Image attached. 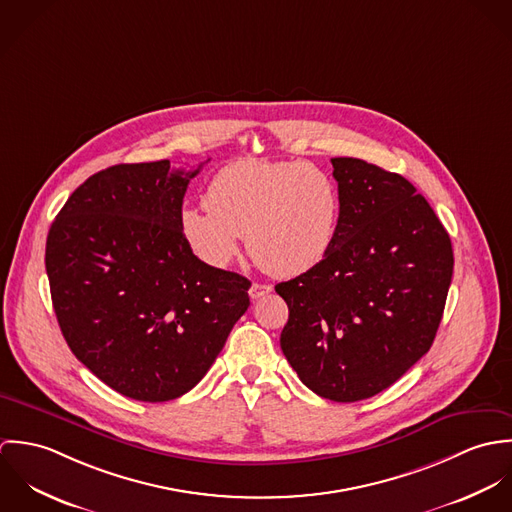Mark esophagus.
I'll return each mask as SVG.
<instances>
[{
    "instance_id": "esophagus-1",
    "label": "esophagus",
    "mask_w": 512,
    "mask_h": 512,
    "mask_svg": "<svg viewBox=\"0 0 512 512\" xmlns=\"http://www.w3.org/2000/svg\"><path fill=\"white\" fill-rule=\"evenodd\" d=\"M272 292V286L270 284H252L250 286V297L252 299H258V297H262V295H266V293Z\"/></svg>"
}]
</instances>
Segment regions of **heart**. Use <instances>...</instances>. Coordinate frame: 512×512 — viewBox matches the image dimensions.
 Masks as SVG:
<instances>
[{"mask_svg":"<svg viewBox=\"0 0 512 512\" xmlns=\"http://www.w3.org/2000/svg\"><path fill=\"white\" fill-rule=\"evenodd\" d=\"M205 207H189L181 215V230L201 260L226 266L246 236L248 252L264 272L295 278L331 252L341 193L317 165L244 159L213 177Z\"/></svg>","mask_w":512,"mask_h":512,"instance_id":"1","label":"heart"}]
</instances>
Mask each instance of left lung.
I'll use <instances>...</instances> for the list:
<instances>
[{"mask_svg":"<svg viewBox=\"0 0 512 512\" xmlns=\"http://www.w3.org/2000/svg\"><path fill=\"white\" fill-rule=\"evenodd\" d=\"M331 163L341 193L337 238L319 266L276 286L290 309L280 345L309 390L357 402L430 351L453 250L408 179L357 157Z\"/></svg>","mask_w":512,"mask_h":512,"instance_id":"obj_1","label":"left lung"}]
</instances>
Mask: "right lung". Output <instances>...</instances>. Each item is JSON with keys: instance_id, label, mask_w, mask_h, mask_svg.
<instances>
[{"instance_id": "1", "label": "right lung", "mask_w": 512, "mask_h": 512, "mask_svg": "<svg viewBox=\"0 0 512 512\" xmlns=\"http://www.w3.org/2000/svg\"><path fill=\"white\" fill-rule=\"evenodd\" d=\"M169 159L88 177L53 220L45 266L74 357L116 392L167 402L219 357L250 282L201 262L181 230L189 181Z\"/></svg>"}]
</instances>
